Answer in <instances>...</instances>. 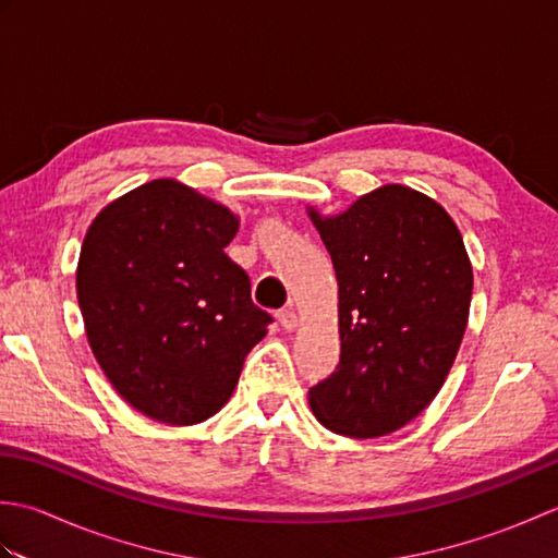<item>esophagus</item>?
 I'll list each match as a JSON object with an SVG mask.
<instances>
[{
	"label": "esophagus",
	"instance_id": "1",
	"mask_svg": "<svg viewBox=\"0 0 558 558\" xmlns=\"http://www.w3.org/2000/svg\"><path fill=\"white\" fill-rule=\"evenodd\" d=\"M278 322L286 330H294V328H298V314H294V310H280Z\"/></svg>",
	"mask_w": 558,
	"mask_h": 558
}]
</instances>
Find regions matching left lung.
I'll return each mask as SVG.
<instances>
[{
    "mask_svg": "<svg viewBox=\"0 0 558 558\" xmlns=\"http://www.w3.org/2000/svg\"><path fill=\"white\" fill-rule=\"evenodd\" d=\"M310 218L338 278V369L310 390L326 429L386 436L441 390L465 336L472 266L453 218L402 184Z\"/></svg>",
    "mask_w": 558,
    "mask_h": 558,
    "instance_id": "8db88e82",
    "label": "left lung"
}]
</instances>
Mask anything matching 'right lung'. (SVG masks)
Listing matches in <instances>:
<instances>
[{"mask_svg":"<svg viewBox=\"0 0 558 558\" xmlns=\"http://www.w3.org/2000/svg\"><path fill=\"white\" fill-rule=\"evenodd\" d=\"M230 208L174 180H153L90 222L76 294L90 350L129 405L189 426L213 417L266 336L246 272L225 254Z\"/></svg>","mask_w":558,"mask_h":558,"instance_id":"right-lung-1","label":"right lung"}]
</instances>
